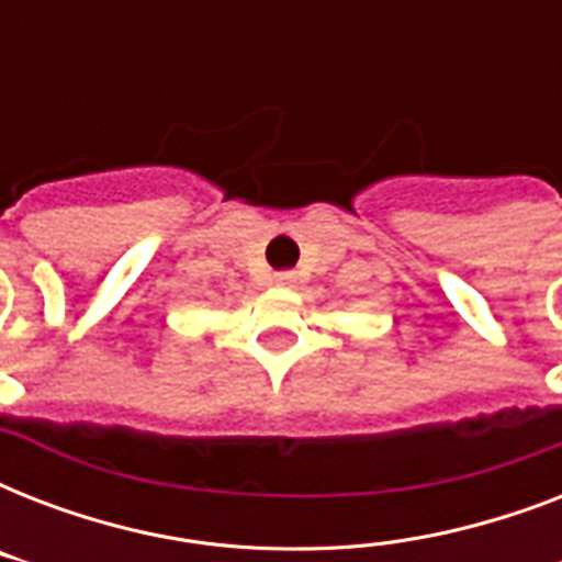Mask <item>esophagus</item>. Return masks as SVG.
<instances>
[{"label":"esophagus","mask_w":562,"mask_h":562,"mask_svg":"<svg viewBox=\"0 0 562 562\" xmlns=\"http://www.w3.org/2000/svg\"><path fill=\"white\" fill-rule=\"evenodd\" d=\"M277 282H280V285H294V282H297V273L280 271V273H277Z\"/></svg>","instance_id":"obj_1"}]
</instances>
